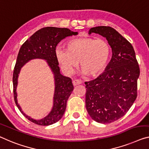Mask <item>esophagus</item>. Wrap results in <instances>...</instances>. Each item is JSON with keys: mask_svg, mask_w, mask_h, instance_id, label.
Returning <instances> with one entry per match:
<instances>
[{"mask_svg": "<svg viewBox=\"0 0 149 149\" xmlns=\"http://www.w3.org/2000/svg\"><path fill=\"white\" fill-rule=\"evenodd\" d=\"M82 82V81H81V80H79V79H75L74 80V81H72V84L74 86H77V84H81Z\"/></svg>", "mask_w": 149, "mask_h": 149, "instance_id": "1", "label": "esophagus"}]
</instances>
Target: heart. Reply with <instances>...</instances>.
I'll return each mask as SVG.
<instances>
[{"label":"heart","mask_w":149,"mask_h":149,"mask_svg":"<svg viewBox=\"0 0 149 149\" xmlns=\"http://www.w3.org/2000/svg\"><path fill=\"white\" fill-rule=\"evenodd\" d=\"M56 58L65 72L70 74L79 66L91 77L101 74L108 65L111 47L102 38L93 37L77 38L68 42L67 49L56 48Z\"/></svg>","instance_id":"1"}]
</instances>
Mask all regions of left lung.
<instances>
[{"mask_svg": "<svg viewBox=\"0 0 149 149\" xmlns=\"http://www.w3.org/2000/svg\"><path fill=\"white\" fill-rule=\"evenodd\" d=\"M93 33L107 38L113 55L99 77L84 82L86 108L94 120L107 124L124 116L135 101L140 68L132 45L115 29L100 26L91 28Z\"/></svg>", "mask_w": 149, "mask_h": 149, "instance_id": "8db88e82", "label": "left lung"}]
</instances>
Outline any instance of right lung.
Masks as SVG:
<instances>
[{
  "label": "right lung",
  "mask_w": 149,
  "mask_h": 149,
  "mask_svg": "<svg viewBox=\"0 0 149 149\" xmlns=\"http://www.w3.org/2000/svg\"><path fill=\"white\" fill-rule=\"evenodd\" d=\"M78 35L67 28L45 27L38 30L22 44L18 54L17 62L14 68L13 82L15 102L18 109L26 118L35 124L47 126L56 123L65 113L68 98L72 92V80L61 74L58 62L56 58V47L61 41L67 36ZM34 58L45 59L54 74L56 88L54 97V107L46 118L40 120H33L24 114L17 102L16 86L17 77L21 68L24 63Z\"/></svg>",
  "instance_id": "obj_1"
}]
</instances>
